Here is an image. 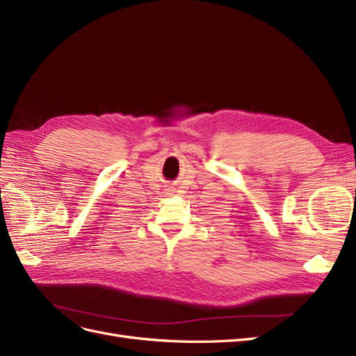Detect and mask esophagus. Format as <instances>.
Listing matches in <instances>:
<instances>
[{"label": "esophagus", "mask_w": 356, "mask_h": 356, "mask_svg": "<svg viewBox=\"0 0 356 356\" xmlns=\"http://www.w3.org/2000/svg\"><path fill=\"white\" fill-rule=\"evenodd\" d=\"M168 190H169V191H175V190H174V188H168Z\"/></svg>", "instance_id": "1"}]
</instances>
